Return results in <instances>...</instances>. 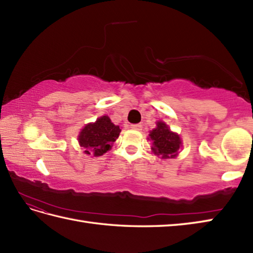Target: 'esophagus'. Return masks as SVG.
Masks as SVG:
<instances>
[{
    "mask_svg": "<svg viewBox=\"0 0 253 253\" xmlns=\"http://www.w3.org/2000/svg\"><path fill=\"white\" fill-rule=\"evenodd\" d=\"M130 128L133 130H141L142 125L141 124H132V125H130Z\"/></svg>",
    "mask_w": 253,
    "mask_h": 253,
    "instance_id": "34e87169",
    "label": "esophagus"
}]
</instances>
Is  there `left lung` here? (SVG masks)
Masks as SVG:
<instances>
[{
    "label": "left lung",
    "instance_id": "obj_1",
    "mask_svg": "<svg viewBox=\"0 0 253 253\" xmlns=\"http://www.w3.org/2000/svg\"><path fill=\"white\" fill-rule=\"evenodd\" d=\"M150 138L153 141L152 150L162 159H173L181 146V141L177 133L170 131L169 126L163 122H158L157 128L150 132Z\"/></svg>",
    "mask_w": 253,
    "mask_h": 253
}]
</instances>
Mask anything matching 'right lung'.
I'll return each instance as SVG.
<instances>
[{"mask_svg":"<svg viewBox=\"0 0 253 253\" xmlns=\"http://www.w3.org/2000/svg\"><path fill=\"white\" fill-rule=\"evenodd\" d=\"M121 129L107 116H102L93 124H88L79 135V143L85 154L100 157L111 149L112 143L120 136Z\"/></svg>","mask_w":253,"mask_h":253,"instance_id":"right-lung-1","label":"right lung"}]
</instances>
